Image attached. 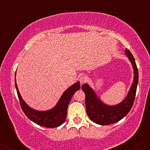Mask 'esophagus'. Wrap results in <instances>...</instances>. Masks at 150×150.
Instances as JSON below:
<instances>
[{
  "label": "esophagus",
  "mask_w": 150,
  "mask_h": 150,
  "mask_svg": "<svg viewBox=\"0 0 150 150\" xmlns=\"http://www.w3.org/2000/svg\"><path fill=\"white\" fill-rule=\"evenodd\" d=\"M79 80H80L81 84H83L85 82H87V77L85 76V75H81V76L79 77Z\"/></svg>",
  "instance_id": "34e87169"
}]
</instances>
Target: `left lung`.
Returning <instances> with one entry per match:
<instances>
[{
  "mask_svg": "<svg viewBox=\"0 0 150 150\" xmlns=\"http://www.w3.org/2000/svg\"><path fill=\"white\" fill-rule=\"evenodd\" d=\"M125 53L131 63L134 77L128 94L121 102L116 105L105 104L88 84L85 83L82 86L85 94L86 111L89 118L97 124L106 125L119 121L128 114L133 104L138 83V70L135 58L130 51L125 49Z\"/></svg>",
  "mask_w": 150,
  "mask_h": 150,
  "instance_id": "8db88e82",
  "label": "left lung"
}]
</instances>
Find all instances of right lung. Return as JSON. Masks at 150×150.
Returning <instances> with one entry per match:
<instances>
[{
  "instance_id": "obj_1",
  "label": "right lung",
  "mask_w": 150,
  "mask_h": 150,
  "mask_svg": "<svg viewBox=\"0 0 150 150\" xmlns=\"http://www.w3.org/2000/svg\"><path fill=\"white\" fill-rule=\"evenodd\" d=\"M15 82L20 106L23 112L27 118H30L34 123L46 128H56L64 123L67 116L68 104L71 100V98L73 97L75 92L80 89V82L77 81L63 93L54 107L46 111H38L31 108L24 101L18 90V85L16 84V79L15 80Z\"/></svg>"
}]
</instances>
